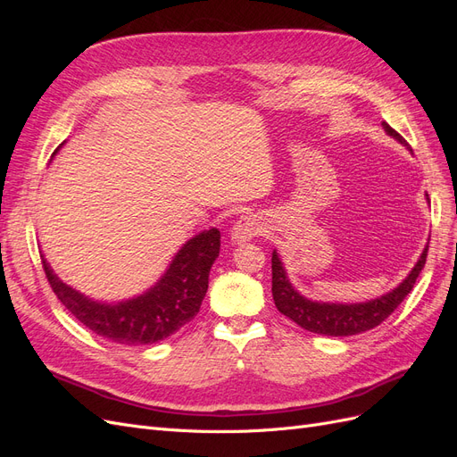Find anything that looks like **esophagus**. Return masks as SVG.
Masks as SVG:
<instances>
[{
  "label": "esophagus",
  "instance_id": "1",
  "mask_svg": "<svg viewBox=\"0 0 457 457\" xmlns=\"http://www.w3.org/2000/svg\"><path fill=\"white\" fill-rule=\"evenodd\" d=\"M259 232H261L259 219L255 215H242L237 223H234L230 238L234 244H244V242L253 240Z\"/></svg>",
  "mask_w": 457,
  "mask_h": 457
}]
</instances>
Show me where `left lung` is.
<instances>
[{
	"instance_id": "1",
	"label": "left lung",
	"mask_w": 457,
	"mask_h": 457,
	"mask_svg": "<svg viewBox=\"0 0 457 457\" xmlns=\"http://www.w3.org/2000/svg\"><path fill=\"white\" fill-rule=\"evenodd\" d=\"M385 133L396 139L400 145L410 148V145L400 137L389 123H381ZM427 250L421 252L420 259L406 278L400 282L389 294L381 297L370 299L364 303H324V301H312L305 295H301L297 289L292 286L287 278V272L284 269V262L280 255L272 252V299L274 305L289 320L299 324L303 329L312 331V334L331 336V337H347L368 331L371 328L379 326L385 318H389L391 312L406 299V295L413 289L420 272L425 267Z\"/></svg>"
}]
</instances>
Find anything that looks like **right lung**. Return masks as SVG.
Wrapping results in <instances>:
<instances>
[{"instance_id":"add662e5","label":"right lung","mask_w":457,"mask_h":457,"mask_svg":"<svg viewBox=\"0 0 457 457\" xmlns=\"http://www.w3.org/2000/svg\"><path fill=\"white\" fill-rule=\"evenodd\" d=\"M219 250L217 228L198 232L181 245L154 286L118 303L95 301L79 294L53 272L47 259L41 261L54 295L93 334L120 345H152L168 339L198 314Z\"/></svg>"}]
</instances>
